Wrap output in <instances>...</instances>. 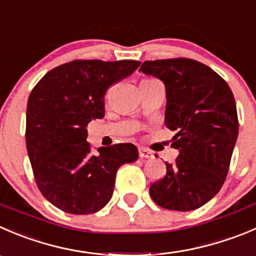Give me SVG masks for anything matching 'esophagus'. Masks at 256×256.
Returning <instances> with one entry per match:
<instances>
[{
  "label": "esophagus",
  "instance_id": "esophagus-1",
  "mask_svg": "<svg viewBox=\"0 0 256 256\" xmlns=\"http://www.w3.org/2000/svg\"><path fill=\"white\" fill-rule=\"evenodd\" d=\"M138 155H140L141 158H151L154 156L152 152H151L150 150H148V148H138Z\"/></svg>",
  "mask_w": 256,
  "mask_h": 256
}]
</instances>
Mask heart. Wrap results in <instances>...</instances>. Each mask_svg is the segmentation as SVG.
<instances>
[{"instance_id": "heart-1", "label": "heart", "mask_w": 256, "mask_h": 256, "mask_svg": "<svg viewBox=\"0 0 256 256\" xmlns=\"http://www.w3.org/2000/svg\"><path fill=\"white\" fill-rule=\"evenodd\" d=\"M156 80H150V78H144V80H141V84H148V82H155Z\"/></svg>"}]
</instances>
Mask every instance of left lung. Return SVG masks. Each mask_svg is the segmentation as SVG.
<instances>
[{"label":"left lung","instance_id":"obj_1","mask_svg":"<svg viewBox=\"0 0 256 256\" xmlns=\"http://www.w3.org/2000/svg\"><path fill=\"white\" fill-rule=\"evenodd\" d=\"M160 78L166 90L165 125L175 131L178 150L166 175L150 186L158 206L176 212L199 209L222 188L239 134L235 98L214 70L190 58L145 61L140 70Z\"/></svg>","mask_w":256,"mask_h":256}]
</instances>
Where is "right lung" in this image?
Returning <instances> with one entry per match:
<instances>
[{
    "instance_id": "1",
    "label": "right lung",
    "mask_w": 256,
    "mask_h": 256,
    "mask_svg": "<svg viewBox=\"0 0 256 256\" xmlns=\"http://www.w3.org/2000/svg\"><path fill=\"white\" fill-rule=\"evenodd\" d=\"M138 61L75 60L48 71L31 91L26 146L41 194L62 212L92 214L114 192L118 168L138 160L132 144L91 154L88 124L105 116V94L128 78Z\"/></svg>"
}]
</instances>
